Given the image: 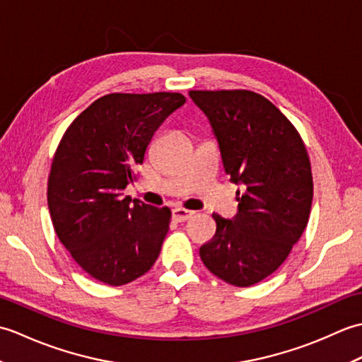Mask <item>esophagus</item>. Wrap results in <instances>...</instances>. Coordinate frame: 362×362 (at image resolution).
<instances>
[{"instance_id":"1","label":"esophagus","mask_w":362,"mask_h":362,"mask_svg":"<svg viewBox=\"0 0 362 362\" xmlns=\"http://www.w3.org/2000/svg\"><path fill=\"white\" fill-rule=\"evenodd\" d=\"M194 216V211L187 210V209H182V206H177V209L173 210V219L177 222H185L189 218Z\"/></svg>"}]
</instances>
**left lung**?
<instances>
[{
  "label": "left lung",
  "instance_id": "left-lung-1",
  "mask_svg": "<svg viewBox=\"0 0 362 362\" xmlns=\"http://www.w3.org/2000/svg\"><path fill=\"white\" fill-rule=\"evenodd\" d=\"M189 96L210 121L230 180L245 187L233 219L213 214L216 233L199 253L221 280L252 286L283 264L308 224V152L292 122L255 91L191 90Z\"/></svg>",
  "mask_w": 362,
  "mask_h": 362
}]
</instances>
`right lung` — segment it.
Wrapping results in <instances>:
<instances>
[{
  "instance_id": "1",
  "label": "right lung",
  "mask_w": 362,
  "mask_h": 362,
  "mask_svg": "<svg viewBox=\"0 0 362 362\" xmlns=\"http://www.w3.org/2000/svg\"><path fill=\"white\" fill-rule=\"evenodd\" d=\"M180 93H110L66 129L48 177V206L60 243L90 276L121 286L160 255L171 210L122 196L152 135L185 104Z\"/></svg>"
}]
</instances>
